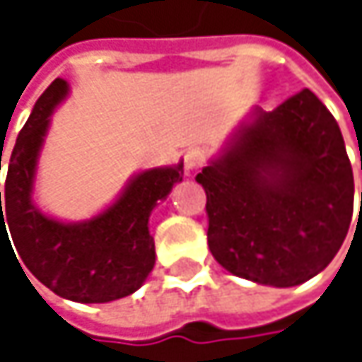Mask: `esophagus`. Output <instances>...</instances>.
Wrapping results in <instances>:
<instances>
[{
  "mask_svg": "<svg viewBox=\"0 0 362 362\" xmlns=\"http://www.w3.org/2000/svg\"><path fill=\"white\" fill-rule=\"evenodd\" d=\"M182 159H184V170H186V172H192V170H197V168H201V165L205 163L207 155H205L203 148L190 146V148L184 151V157H182Z\"/></svg>",
  "mask_w": 362,
  "mask_h": 362,
  "instance_id": "34e87169",
  "label": "esophagus"
}]
</instances>
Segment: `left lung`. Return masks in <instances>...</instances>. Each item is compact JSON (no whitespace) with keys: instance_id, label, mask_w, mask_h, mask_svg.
Returning a JSON list of instances; mask_svg holds the SVG:
<instances>
[{"instance_id":"left-lung-1","label":"left lung","mask_w":362,"mask_h":362,"mask_svg":"<svg viewBox=\"0 0 362 362\" xmlns=\"http://www.w3.org/2000/svg\"><path fill=\"white\" fill-rule=\"evenodd\" d=\"M197 182L207 194L214 257L259 285L317 276L350 228L352 165L337 121L310 90L257 110Z\"/></svg>"}]
</instances>
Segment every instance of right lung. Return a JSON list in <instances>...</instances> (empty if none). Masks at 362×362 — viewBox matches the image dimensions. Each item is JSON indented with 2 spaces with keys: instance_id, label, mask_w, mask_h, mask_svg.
<instances>
[{
  "instance_id": "add662e5",
  "label": "right lung",
  "mask_w": 362,
  "mask_h": 362,
  "mask_svg": "<svg viewBox=\"0 0 362 362\" xmlns=\"http://www.w3.org/2000/svg\"><path fill=\"white\" fill-rule=\"evenodd\" d=\"M66 90L64 79H54L16 138L4 209L0 192V241L1 235L8 237V224L25 266L39 283L60 298L103 304L134 293L153 270L155 241L148 233V216L182 180V163L138 174L107 211L88 222L62 224L43 216L31 199L37 155L49 115Z\"/></svg>"
}]
</instances>
